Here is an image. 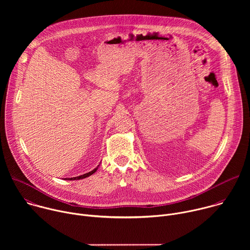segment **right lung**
Here are the masks:
<instances>
[{"mask_svg": "<svg viewBox=\"0 0 250 250\" xmlns=\"http://www.w3.org/2000/svg\"><path fill=\"white\" fill-rule=\"evenodd\" d=\"M97 169H98V167H97V168H95L94 170L90 171L89 173L84 174V175H81V176H78V177H73V178H68V180H80V179H84V178L89 177V176H91L92 174H94V173L97 171Z\"/></svg>", "mask_w": 250, "mask_h": 250, "instance_id": "obj_1", "label": "right lung"}]
</instances>
